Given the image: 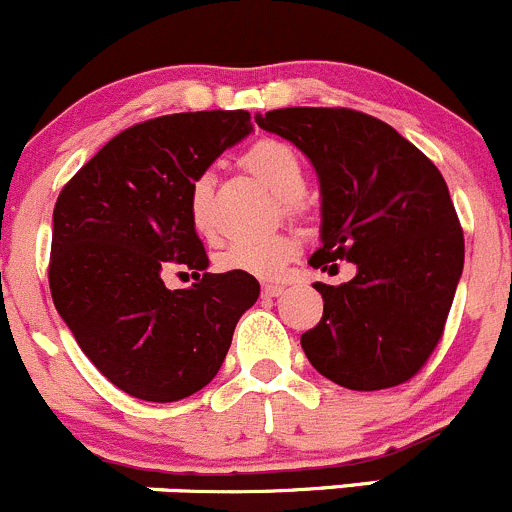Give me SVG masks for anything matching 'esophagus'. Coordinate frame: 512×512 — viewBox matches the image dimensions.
<instances>
[{"instance_id": "esophagus-1", "label": "esophagus", "mask_w": 512, "mask_h": 512, "mask_svg": "<svg viewBox=\"0 0 512 512\" xmlns=\"http://www.w3.org/2000/svg\"><path fill=\"white\" fill-rule=\"evenodd\" d=\"M283 288H286L283 283H263L261 293H263V296H281Z\"/></svg>"}]
</instances>
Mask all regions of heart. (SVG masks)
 I'll return each instance as SVG.
<instances>
[{"label":"heart","mask_w":512,"mask_h":512,"mask_svg":"<svg viewBox=\"0 0 512 512\" xmlns=\"http://www.w3.org/2000/svg\"><path fill=\"white\" fill-rule=\"evenodd\" d=\"M244 166L271 191L283 199L288 211L298 209V196L306 189V174L296 149L286 141L261 139L244 154ZM189 216L201 236H214L211 219V181L196 176L189 186ZM301 249L296 234H273L261 239H236L219 254V266L231 273L254 278H278Z\"/></svg>","instance_id":"obj_1"}]
</instances>
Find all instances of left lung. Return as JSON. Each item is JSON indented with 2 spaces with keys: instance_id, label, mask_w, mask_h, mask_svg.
<instances>
[{
  "instance_id": "left-lung-1",
  "label": "left lung",
  "mask_w": 512,
  "mask_h": 512,
  "mask_svg": "<svg viewBox=\"0 0 512 512\" xmlns=\"http://www.w3.org/2000/svg\"><path fill=\"white\" fill-rule=\"evenodd\" d=\"M293 141L321 179V246L311 266L351 261L341 286L313 283L323 316L301 336L321 376L351 391L411 381L443 338L465 241L438 166L393 126L343 106L256 116Z\"/></svg>"
}]
</instances>
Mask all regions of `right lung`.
Listing matches in <instances>:
<instances>
[{
  "label": "right lung",
  "instance_id": "right-lung-1",
  "mask_svg": "<svg viewBox=\"0 0 512 512\" xmlns=\"http://www.w3.org/2000/svg\"><path fill=\"white\" fill-rule=\"evenodd\" d=\"M251 131L249 111H186L116 134L64 184L54 206L49 288L89 361L129 396L171 403L219 373L241 313L244 273H206L189 186ZM197 276L171 292L163 276Z\"/></svg>",
  "mask_w": 512,
  "mask_h": 512
}]
</instances>
